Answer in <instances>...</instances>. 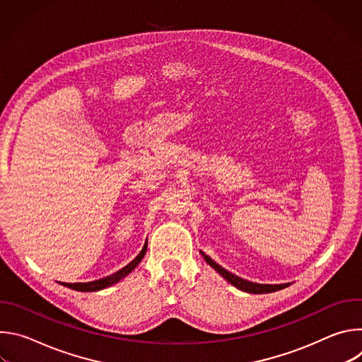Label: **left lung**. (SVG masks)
Masks as SVG:
<instances>
[{"instance_id": "obj_1", "label": "left lung", "mask_w": 362, "mask_h": 362, "mask_svg": "<svg viewBox=\"0 0 362 362\" xmlns=\"http://www.w3.org/2000/svg\"><path fill=\"white\" fill-rule=\"evenodd\" d=\"M202 256L203 259L208 262V265H211L223 279H226L230 285H233L235 288L243 291V292H247V293H269V292H275V291H279V289H284L286 286H289V284H275V285H271V284H256V282H250V281H246V279H242L239 278L238 275L226 271L225 268H222L219 264H216L212 257H209L208 255H206L204 252H202Z\"/></svg>"}]
</instances>
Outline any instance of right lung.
Returning <instances> with one entry per match:
<instances>
[{"label": "right lung", "mask_w": 362, "mask_h": 362, "mask_svg": "<svg viewBox=\"0 0 362 362\" xmlns=\"http://www.w3.org/2000/svg\"><path fill=\"white\" fill-rule=\"evenodd\" d=\"M146 250H147V240L144 242V246L143 249L140 250V253L134 257V259L127 264L124 268H122L120 271L106 276V278H101V279H97V281H91V282H78V284H62L67 288H71L74 291H80V292H94V291H100V289H105L107 286H112L115 284H117L119 281H122L123 278H126L132 271H134V268L140 264V261L146 255Z\"/></svg>", "instance_id": "obj_1"}]
</instances>
